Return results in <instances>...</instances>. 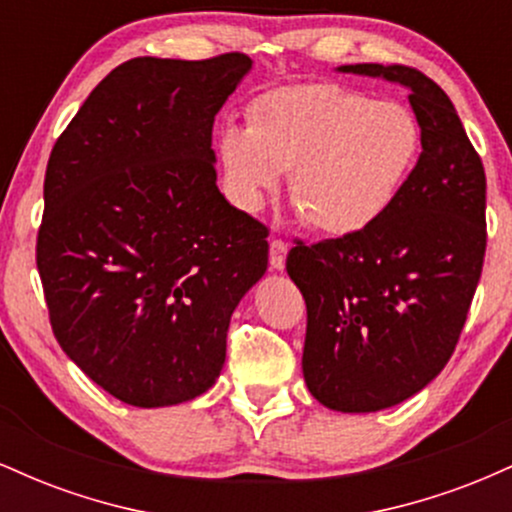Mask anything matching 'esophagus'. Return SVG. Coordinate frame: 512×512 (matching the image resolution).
Masks as SVG:
<instances>
[{
  "instance_id": "34e87169",
  "label": "esophagus",
  "mask_w": 512,
  "mask_h": 512,
  "mask_svg": "<svg viewBox=\"0 0 512 512\" xmlns=\"http://www.w3.org/2000/svg\"><path fill=\"white\" fill-rule=\"evenodd\" d=\"M286 252H289V245L284 240H272L269 243V264H272V269H276V272H281L286 267Z\"/></svg>"
}]
</instances>
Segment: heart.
<instances>
[{"mask_svg": "<svg viewBox=\"0 0 512 512\" xmlns=\"http://www.w3.org/2000/svg\"><path fill=\"white\" fill-rule=\"evenodd\" d=\"M421 146L409 108L339 84L274 88L250 103L248 127L216 139L223 187L257 211L291 170V199L315 231L351 236L392 207Z\"/></svg>", "mask_w": 512, "mask_h": 512, "instance_id": "1", "label": "heart"}]
</instances>
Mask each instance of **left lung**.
<instances>
[{
  "instance_id": "8db88e82",
  "label": "left lung",
  "mask_w": 512,
  "mask_h": 512,
  "mask_svg": "<svg viewBox=\"0 0 512 512\" xmlns=\"http://www.w3.org/2000/svg\"><path fill=\"white\" fill-rule=\"evenodd\" d=\"M409 91L421 156L392 207L351 236L305 245L286 272L305 298L303 378L344 414L414 397L445 368L477 291L486 252V175L455 105L402 64H344Z\"/></svg>"
}]
</instances>
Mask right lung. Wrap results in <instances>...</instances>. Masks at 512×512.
<instances>
[{"mask_svg":"<svg viewBox=\"0 0 512 512\" xmlns=\"http://www.w3.org/2000/svg\"><path fill=\"white\" fill-rule=\"evenodd\" d=\"M252 60L134 57L52 146L40 281L62 351L132 407L209 390L231 315L267 272V226L216 187L214 117Z\"/></svg>","mask_w":512,"mask_h":512,"instance_id":"right-lung-1","label":"right lung"}]
</instances>
